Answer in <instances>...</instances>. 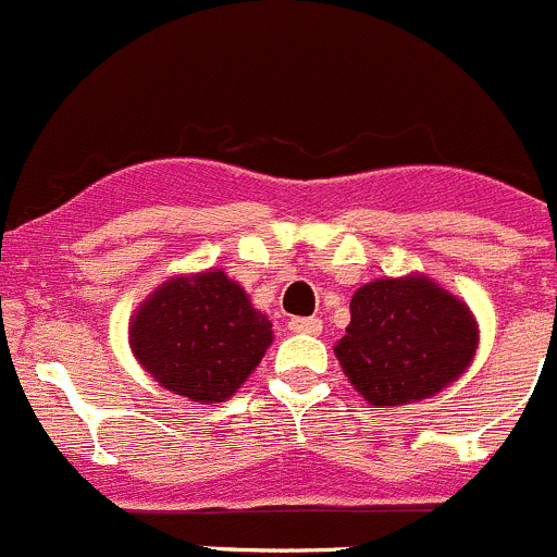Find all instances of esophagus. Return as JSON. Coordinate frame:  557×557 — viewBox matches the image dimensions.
<instances>
[{"label":"esophagus","instance_id":"34e87169","mask_svg":"<svg viewBox=\"0 0 557 557\" xmlns=\"http://www.w3.org/2000/svg\"><path fill=\"white\" fill-rule=\"evenodd\" d=\"M289 331L293 334H320L323 323L318 318H293L289 320Z\"/></svg>","mask_w":557,"mask_h":557}]
</instances>
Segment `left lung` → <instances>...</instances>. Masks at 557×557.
I'll list each match as a JSON object with an SVG mask.
<instances>
[{
  "mask_svg": "<svg viewBox=\"0 0 557 557\" xmlns=\"http://www.w3.org/2000/svg\"><path fill=\"white\" fill-rule=\"evenodd\" d=\"M469 306L428 275L379 278L356 289L350 325L334 345L342 372L372 408L438 395L472 364Z\"/></svg>",
  "mask_w": 557,
  "mask_h": 557,
  "instance_id": "obj_1",
  "label": "left lung"
}]
</instances>
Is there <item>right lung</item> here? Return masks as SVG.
Returning a JSON list of instances; mask_svg holds the SVG:
<instances>
[{"instance_id": "add662e5", "label": "right lung", "mask_w": 557, "mask_h": 557, "mask_svg": "<svg viewBox=\"0 0 557 557\" xmlns=\"http://www.w3.org/2000/svg\"><path fill=\"white\" fill-rule=\"evenodd\" d=\"M273 325L223 270L173 275L143 300L129 348L168 392L193 403H223L257 370Z\"/></svg>"}]
</instances>
